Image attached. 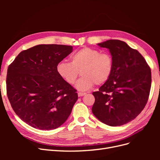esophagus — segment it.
<instances>
[{
    "label": "esophagus",
    "mask_w": 160,
    "mask_h": 160,
    "mask_svg": "<svg viewBox=\"0 0 160 160\" xmlns=\"http://www.w3.org/2000/svg\"><path fill=\"white\" fill-rule=\"evenodd\" d=\"M85 94H86L85 93H81V92H79V93H78V96L79 97H82V96L85 95Z\"/></svg>",
    "instance_id": "obj_1"
}]
</instances>
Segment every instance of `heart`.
<instances>
[{
    "mask_svg": "<svg viewBox=\"0 0 160 160\" xmlns=\"http://www.w3.org/2000/svg\"><path fill=\"white\" fill-rule=\"evenodd\" d=\"M71 63L61 61L57 66V73L67 83L72 85L78 77L75 88L81 91L89 90L95 84L107 81L113 70V60L109 53L89 47H83L72 53Z\"/></svg>",
    "mask_w": 160,
    "mask_h": 160,
    "instance_id": "1",
    "label": "heart"
}]
</instances>
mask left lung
<instances>
[{"label": "left lung", "instance_id": "left-lung-1", "mask_svg": "<svg viewBox=\"0 0 160 160\" xmlns=\"http://www.w3.org/2000/svg\"><path fill=\"white\" fill-rule=\"evenodd\" d=\"M109 49L113 60L109 79L93 92L92 112L100 122L119 126L142 112L149 98L152 73L143 57L126 42L108 40L98 44Z\"/></svg>", "mask_w": 160, "mask_h": 160}]
</instances>
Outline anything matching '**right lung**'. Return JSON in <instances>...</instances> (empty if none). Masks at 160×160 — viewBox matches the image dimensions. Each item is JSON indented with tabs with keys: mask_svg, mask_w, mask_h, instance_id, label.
I'll list each match as a JSON object with an SVG mask.
<instances>
[{
	"mask_svg": "<svg viewBox=\"0 0 160 160\" xmlns=\"http://www.w3.org/2000/svg\"><path fill=\"white\" fill-rule=\"evenodd\" d=\"M72 51V46L38 45L21 52L9 65L8 100L30 126L55 129L68 119L78 95L57 73V66Z\"/></svg>",
	"mask_w": 160,
	"mask_h": 160,
	"instance_id": "right-lung-1",
	"label": "right lung"
}]
</instances>
